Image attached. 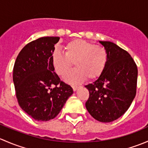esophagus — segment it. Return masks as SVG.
<instances>
[{"mask_svg": "<svg viewBox=\"0 0 148 148\" xmlns=\"http://www.w3.org/2000/svg\"><path fill=\"white\" fill-rule=\"evenodd\" d=\"M78 88H79V86H72V89L74 91H77V89H78Z\"/></svg>", "mask_w": 148, "mask_h": 148, "instance_id": "1", "label": "esophagus"}]
</instances>
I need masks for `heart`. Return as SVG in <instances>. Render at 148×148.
I'll return each mask as SVG.
<instances>
[{
    "label": "heart",
    "mask_w": 148,
    "mask_h": 148,
    "mask_svg": "<svg viewBox=\"0 0 148 148\" xmlns=\"http://www.w3.org/2000/svg\"><path fill=\"white\" fill-rule=\"evenodd\" d=\"M64 54L55 50L51 55V62L55 72L64 77L71 69L73 64L76 69L65 77L66 82L78 84L86 79L93 81L101 77L108 61L107 49L82 39H74L66 44Z\"/></svg>",
    "instance_id": "1"
}]
</instances>
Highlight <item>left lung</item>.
I'll return each instance as SVG.
<instances>
[{
  "label": "left lung",
  "mask_w": 148,
  "mask_h": 148,
  "mask_svg": "<svg viewBox=\"0 0 148 148\" xmlns=\"http://www.w3.org/2000/svg\"><path fill=\"white\" fill-rule=\"evenodd\" d=\"M107 49L108 61L103 74L86 85L89 97L86 108L95 120L110 122L128 110L136 95L138 67L127 51L110 41H99Z\"/></svg>",
  "instance_id": "1"
}]
</instances>
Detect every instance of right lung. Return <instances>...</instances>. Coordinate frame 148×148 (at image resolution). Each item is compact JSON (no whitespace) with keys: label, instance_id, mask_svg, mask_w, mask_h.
Wrapping results in <instances>:
<instances>
[{"label":"right lung","instance_id":"obj_1","mask_svg":"<svg viewBox=\"0 0 148 148\" xmlns=\"http://www.w3.org/2000/svg\"><path fill=\"white\" fill-rule=\"evenodd\" d=\"M59 37H41L26 44L18 55L13 80L18 102L37 121H49L58 115L73 94L71 86L54 72L51 55Z\"/></svg>","mask_w":148,"mask_h":148}]
</instances>
